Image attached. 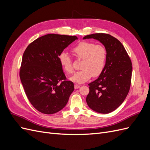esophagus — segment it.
I'll return each instance as SVG.
<instances>
[{
    "mask_svg": "<svg viewBox=\"0 0 150 150\" xmlns=\"http://www.w3.org/2000/svg\"><path fill=\"white\" fill-rule=\"evenodd\" d=\"M79 87H80V86H79V84H76L74 85V88H75V89H78Z\"/></svg>",
    "mask_w": 150,
    "mask_h": 150,
    "instance_id": "34e87169",
    "label": "esophagus"
}]
</instances>
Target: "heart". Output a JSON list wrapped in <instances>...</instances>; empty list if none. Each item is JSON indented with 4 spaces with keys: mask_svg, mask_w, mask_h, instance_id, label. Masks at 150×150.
Here are the masks:
<instances>
[{
    "mask_svg": "<svg viewBox=\"0 0 150 150\" xmlns=\"http://www.w3.org/2000/svg\"><path fill=\"white\" fill-rule=\"evenodd\" d=\"M71 51L76 57L81 59V69L76 72L71 79L75 82L84 83L92 76L96 78L100 76L104 69L107 60V51L102 44H96L93 42L81 41L72 48ZM63 69L68 74L74 72L72 59L67 52H61L58 56Z\"/></svg>",
    "mask_w": 150,
    "mask_h": 150,
    "instance_id": "1",
    "label": "heart"
}]
</instances>
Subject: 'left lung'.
Returning a JSON list of instances; mask_svg holds the SVG:
<instances>
[{"mask_svg": "<svg viewBox=\"0 0 150 150\" xmlns=\"http://www.w3.org/2000/svg\"><path fill=\"white\" fill-rule=\"evenodd\" d=\"M91 38L99 40L106 47L107 60L101 75L88 84L89 92L86 102L94 111L108 114L118 108L128 94L132 63L123 45L113 36L96 33L83 38Z\"/></svg>", "mask_w": 150, "mask_h": 150, "instance_id": "left-lung-1", "label": "left lung"}]
</instances>
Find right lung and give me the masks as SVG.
I'll return each instance as SVG.
<instances>
[{
  "instance_id": "1",
  "label": "right lung",
  "mask_w": 150,
  "mask_h": 150,
  "mask_svg": "<svg viewBox=\"0 0 150 150\" xmlns=\"http://www.w3.org/2000/svg\"><path fill=\"white\" fill-rule=\"evenodd\" d=\"M76 39V36L47 34L32 42L23 54L19 72L21 83L32 105L44 114L61 110L74 89L58 56Z\"/></svg>"
}]
</instances>
